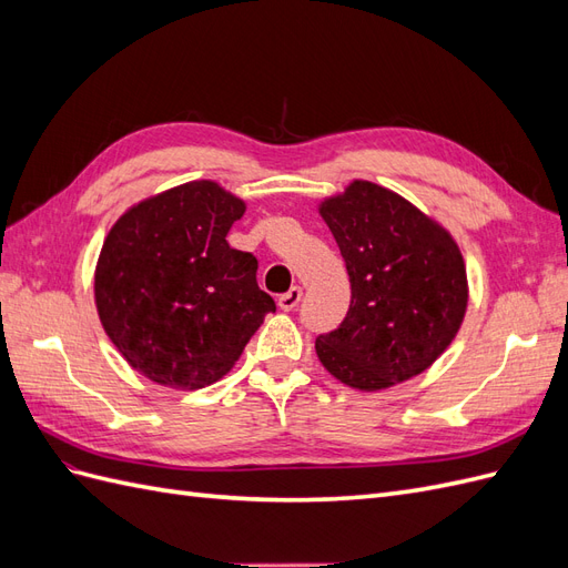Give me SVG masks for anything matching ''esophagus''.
<instances>
[{"instance_id": "1", "label": "esophagus", "mask_w": 568, "mask_h": 568, "mask_svg": "<svg viewBox=\"0 0 568 568\" xmlns=\"http://www.w3.org/2000/svg\"><path fill=\"white\" fill-rule=\"evenodd\" d=\"M301 296H303V288L301 286H291L288 291H286V294H282L280 296V307H282V311H294V307L301 303Z\"/></svg>"}]
</instances>
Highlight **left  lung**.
<instances>
[{
    "instance_id": "8db88e82",
    "label": "left lung",
    "mask_w": 568,
    "mask_h": 568,
    "mask_svg": "<svg viewBox=\"0 0 568 568\" xmlns=\"http://www.w3.org/2000/svg\"><path fill=\"white\" fill-rule=\"evenodd\" d=\"M320 215L351 277L346 320L315 341L320 363L359 390L390 388L432 367L457 336L469 301L450 232L367 180L324 199Z\"/></svg>"
}]
</instances>
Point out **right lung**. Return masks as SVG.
<instances>
[{"mask_svg": "<svg viewBox=\"0 0 568 568\" xmlns=\"http://www.w3.org/2000/svg\"><path fill=\"white\" fill-rule=\"evenodd\" d=\"M246 203L196 180L132 205L99 253L94 301L130 367L161 386L196 390L225 376L274 313L257 261L227 244Z\"/></svg>", "mask_w": 568, "mask_h": 568, "instance_id": "1", "label": "right lung"}]
</instances>
